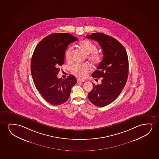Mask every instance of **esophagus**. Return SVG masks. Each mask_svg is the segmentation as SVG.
Returning <instances> with one entry per match:
<instances>
[{
	"label": "esophagus",
	"mask_w": 159,
	"mask_h": 159,
	"mask_svg": "<svg viewBox=\"0 0 159 159\" xmlns=\"http://www.w3.org/2000/svg\"><path fill=\"white\" fill-rule=\"evenodd\" d=\"M85 80H81V79H77V82L78 83H80V82H84Z\"/></svg>",
	"instance_id": "esophagus-1"
}]
</instances>
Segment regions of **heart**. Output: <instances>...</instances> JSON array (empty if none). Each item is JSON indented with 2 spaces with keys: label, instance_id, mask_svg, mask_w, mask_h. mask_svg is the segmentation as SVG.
Instances as JSON below:
<instances>
[{
  "label": "heart",
  "instance_id": "b5f03b06",
  "mask_svg": "<svg viewBox=\"0 0 159 159\" xmlns=\"http://www.w3.org/2000/svg\"><path fill=\"white\" fill-rule=\"evenodd\" d=\"M79 47L85 54L87 55V60L93 65H98L102 62V55L97 51V46L91 42L87 39L82 40L79 43ZM73 49V47L70 46L66 51V59L67 61H70L72 59ZM70 69L72 74L81 79L85 78L91 70V68L87 64H75Z\"/></svg>",
  "mask_w": 159,
  "mask_h": 159
}]
</instances>
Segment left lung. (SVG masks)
I'll use <instances>...</instances> for the list:
<instances>
[{"label": "left lung", "mask_w": 159, "mask_h": 159, "mask_svg": "<svg viewBox=\"0 0 159 159\" xmlns=\"http://www.w3.org/2000/svg\"><path fill=\"white\" fill-rule=\"evenodd\" d=\"M86 38L98 42L103 52L102 61L92 75L93 78H102V84L93 83L88 97L97 107H105L117 98L125 85L129 73L128 55L122 44L109 35L93 33Z\"/></svg>", "instance_id": "1"}]
</instances>
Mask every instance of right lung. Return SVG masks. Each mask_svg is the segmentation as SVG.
<instances>
[{"instance_id": "obj_1", "label": "right lung", "mask_w": 159, "mask_h": 159, "mask_svg": "<svg viewBox=\"0 0 159 159\" xmlns=\"http://www.w3.org/2000/svg\"><path fill=\"white\" fill-rule=\"evenodd\" d=\"M78 39L68 33H54L44 37L36 47L31 62V73L35 87L44 99L59 105L69 98L76 78L70 75L58 79L59 66L63 65L65 53L70 43Z\"/></svg>"}]
</instances>
